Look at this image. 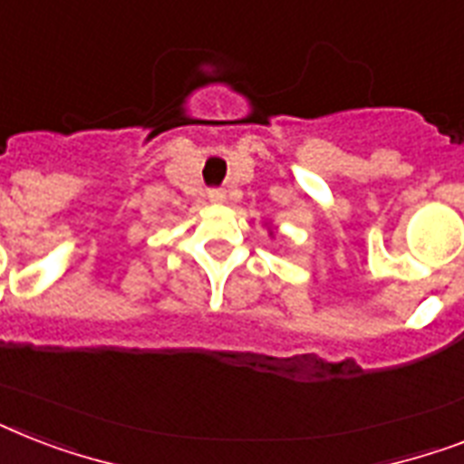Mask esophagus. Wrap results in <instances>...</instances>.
<instances>
[{"mask_svg":"<svg viewBox=\"0 0 464 464\" xmlns=\"http://www.w3.org/2000/svg\"><path fill=\"white\" fill-rule=\"evenodd\" d=\"M209 199L211 202H224L226 192L224 189H209Z\"/></svg>","mask_w":464,"mask_h":464,"instance_id":"1","label":"esophagus"}]
</instances>
